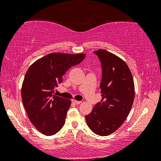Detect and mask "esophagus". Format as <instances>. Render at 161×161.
I'll use <instances>...</instances> for the list:
<instances>
[{"label":"esophagus","instance_id":"1","mask_svg":"<svg viewBox=\"0 0 161 161\" xmlns=\"http://www.w3.org/2000/svg\"><path fill=\"white\" fill-rule=\"evenodd\" d=\"M72 102L75 103V104H76V105H79V104H80V103H81L80 101H78V100H72Z\"/></svg>","mask_w":161,"mask_h":161}]
</instances>
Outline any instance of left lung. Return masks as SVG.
I'll use <instances>...</instances> for the list:
<instances>
[{
    "instance_id": "1",
    "label": "left lung",
    "mask_w": 161,
    "mask_h": 161,
    "mask_svg": "<svg viewBox=\"0 0 161 161\" xmlns=\"http://www.w3.org/2000/svg\"><path fill=\"white\" fill-rule=\"evenodd\" d=\"M94 53L102 67V100L86 116V120L92 132L106 136L115 132L127 119L133 103L135 88L130 70L122 58L102 49Z\"/></svg>"
}]
</instances>
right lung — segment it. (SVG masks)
Listing matches in <instances>:
<instances>
[{"mask_svg":"<svg viewBox=\"0 0 161 161\" xmlns=\"http://www.w3.org/2000/svg\"><path fill=\"white\" fill-rule=\"evenodd\" d=\"M84 53H53L33 63L22 85V100L34 126L45 136H53L62 128L71 100L54 94V89L72 66L80 63Z\"/></svg>","mask_w":161,"mask_h":161,"instance_id":"add662e5","label":"right lung"}]
</instances>
